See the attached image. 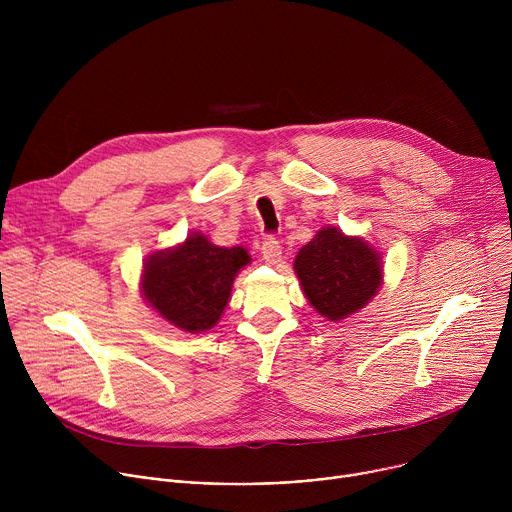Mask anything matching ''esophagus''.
I'll return each instance as SVG.
<instances>
[{"label": "esophagus", "mask_w": 512, "mask_h": 512, "mask_svg": "<svg viewBox=\"0 0 512 512\" xmlns=\"http://www.w3.org/2000/svg\"><path fill=\"white\" fill-rule=\"evenodd\" d=\"M261 253H263V259L269 261V263H277L281 259V245L279 241H275L273 237H267L261 245Z\"/></svg>", "instance_id": "34e87169"}]
</instances>
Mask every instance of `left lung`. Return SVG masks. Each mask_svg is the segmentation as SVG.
<instances>
[{"instance_id":"1","label":"left lung","mask_w":512,"mask_h":512,"mask_svg":"<svg viewBox=\"0 0 512 512\" xmlns=\"http://www.w3.org/2000/svg\"><path fill=\"white\" fill-rule=\"evenodd\" d=\"M294 269L308 302L332 322L367 306L383 283L381 255L336 227L318 231L296 255Z\"/></svg>"}]
</instances>
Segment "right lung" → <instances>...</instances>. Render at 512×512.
I'll list each match as a JSON object with an SVG mask.
<instances>
[{
	"label": "right lung",
	"mask_w": 512,
	"mask_h": 512,
	"mask_svg": "<svg viewBox=\"0 0 512 512\" xmlns=\"http://www.w3.org/2000/svg\"><path fill=\"white\" fill-rule=\"evenodd\" d=\"M251 263L243 247L212 245L192 233L143 263L141 294L164 320L184 332H204L221 320L237 273Z\"/></svg>",
	"instance_id": "1"
}]
</instances>
